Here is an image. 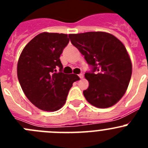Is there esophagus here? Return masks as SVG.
Segmentation results:
<instances>
[{
    "instance_id": "obj_1",
    "label": "esophagus",
    "mask_w": 148,
    "mask_h": 148,
    "mask_svg": "<svg viewBox=\"0 0 148 148\" xmlns=\"http://www.w3.org/2000/svg\"><path fill=\"white\" fill-rule=\"evenodd\" d=\"M78 76H79V78H84V75L82 74V73H80V74L78 75Z\"/></svg>"
}]
</instances>
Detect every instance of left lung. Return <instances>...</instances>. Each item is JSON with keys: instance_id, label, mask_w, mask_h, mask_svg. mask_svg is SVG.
<instances>
[{"instance_id": "obj_1", "label": "left lung", "mask_w": 148, "mask_h": 148, "mask_svg": "<svg viewBox=\"0 0 148 148\" xmlns=\"http://www.w3.org/2000/svg\"><path fill=\"white\" fill-rule=\"evenodd\" d=\"M71 43L84 56L91 70L85 73L89 87L84 95L99 108L114 105L126 92L132 75V64L124 44L104 32L69 35Z\"/></svg>"}]
</instances>
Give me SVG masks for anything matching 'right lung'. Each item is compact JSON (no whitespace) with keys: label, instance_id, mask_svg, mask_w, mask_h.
Here are the masks:
<instances>
[{"label":"right lung","instance_id":"right-lung-1","mask_svg":"<svg viewBox=\"0 0 148 148\" xmlns=\"http://www.w3.org/2000/svg\"><path fill=\"white\" fill-rule=\"evenodd\" d=\"M69 41L66 34L42 32L26 45L18 60L21 87L27 99L42 110L62 108L73 82L79 80L77 75L62 73L60 56Z\"/></svg>","mask_w":148,"mask_h":148}]
</instances>
